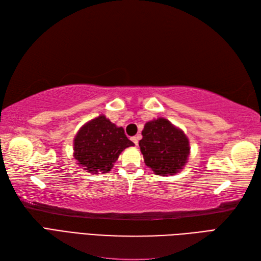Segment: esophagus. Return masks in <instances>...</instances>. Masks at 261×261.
<instances>
[{
    "mask_svg": "<svg viewBox=\"0 0 261 261\" xmlns=\"http://www.w3.org/2000/svg\"><path fill=\"white\" fill-rule=\"evenodd\" d=\"M132 140H133V143L135 144L136 146H138V141H139V136H134V137H132Z\"/></svg>",
    "mask_w": 261,
    "mask_h": 261,
    "instance_id": "34e87169",
    "label": "esophagus"
}]
</instances>
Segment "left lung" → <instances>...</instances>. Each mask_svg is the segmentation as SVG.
Returning <instances> with one entry per match:
<instances>
[{"instance_id": "8db88e82", "label": "left lung", "mask_w": 261, "mask_h": 261, "mask_svg": "<svg viewBox=\"0 0 261 261\" xmlns=\"http://www.w3.org/2000/svg\"><path fill=\"white\" fill-rule=\"evenodd\" d=\"M139 140L147 167L156 175H174L186 165L189 140L184 132L164 117L147 122Z\"/></svg>"}]
</instances>
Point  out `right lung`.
I'll return each instance as SVG.
<instances>
[{"instance_id":"1","label":"right lung","mask_w":261,"mask_h":261,"mask_svg":"<svg viewBox=\"0 0 261 261\" xmlns=\"http://www.w3.org/2000/svg\"><path fill=\"white\" fill-rule=\"evenodd\" d=\"M134 146L125 135L105 115L86 123L74 138V158L87 172L107 173L113 168L124 149Z\"/></svg>"}]
</instances>
